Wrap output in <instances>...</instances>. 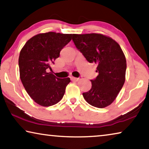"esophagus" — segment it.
<instances>
[{"mask_svg":"<svg viewBox=\"0 0 149 149\" xmlns=\"http://www.w3.org/2000/svg\"><path fill=\"white\" fill-rule=\"evenodd\" d=\"M70 79H72V81H78V80L79 79V78H78V77H73V76L71 77Z\"/></svg>","mask_w":149,"mask_h":149,"instance_id":"34e87169","label":"esophagus"}]
</instances>
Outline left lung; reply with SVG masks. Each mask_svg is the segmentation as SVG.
I'll use <instances>...</instances> for the list:
<instances>
[{
    "label": "left lung",
    "mask_w": 149,
    "mask_h": 149,
    "mask_svg": "<svg viewBox=\"0 0 149 149\" xmlns=\"http://www.w3.org/2000/svg\"><path fill=\"white\" fill-rule=\"evenodd\" d=\"M77 49L89 63H97L98 75L91 79V88L83 93L89 104L104 108L114 101L125 81V56L117 42L100 34H72Z\"/></svg>",
    "instance_id": "8db88e82"
}]
</instances>
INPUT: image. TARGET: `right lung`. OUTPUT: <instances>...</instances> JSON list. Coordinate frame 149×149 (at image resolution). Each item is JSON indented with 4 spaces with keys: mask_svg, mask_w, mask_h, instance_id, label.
<instances>
[{
    "mask_svg": "<svg viewBox=\"0 0 149 149\" xmlns=\"http://www.w3.org/2000/svg\"><path fill=\"white\" fill-rule=\"evenodd\" d=\"M72 36L53 32L39 34L21 49L18 59L20 79L28 95L40 105L49 107L58 103L71 81L69 77L58 78L46 70H52L50 65Z\"/></svg>",
    "mask_w": 149,
    "mask_h": 149,
    "instance_id": "1",
    "label": "right lung"
}]
</instances>
